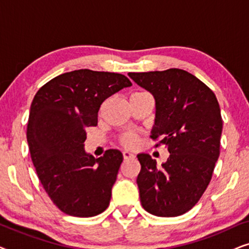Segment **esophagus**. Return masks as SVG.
Returning a JSON list of instances; mask_svg holds the SVG:
<instances>
[{"label":"esophagus","instance_id":"1","mask_svg":"<svg viewBox=\"0 0 249 249\" xmlns=\"http://www.w3.org/2000/svg\"><path fill=\"white\" fill-rule=\"evenodd\" d=\"M124 160H131V159H135V155L132 154V153L125 151L124 152Z\"/></svg>","mask_w":249,"mask_h":249}]
</instances>
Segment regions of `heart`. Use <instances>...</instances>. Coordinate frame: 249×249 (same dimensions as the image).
Returning <instances> with one entry per match:
<instances>
[{
    "label": "heart",
    "mask_w": 249,
    "mask_h": 249,
    "mask_svg": "<svg viewBox=\"0 0 249 249\" xmlns=\"http://www.w3.org/2000/svg\"><path fill=\"white\" fill-rule=\"evenodd\" d=\"M144 94L146 93H142V91H136V93H132L130 95V98L141 96V95H144ZM138 141H139V137L136 132H125V134L120 136V142L122 146H124V147H129V148L135 147V146L138 144Z\"/></svg>",
    "instance_id": "obj_1"
}]
</instances>
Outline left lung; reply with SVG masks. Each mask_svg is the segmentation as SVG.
<instances>
[{"label":"left lung","instance_id":"8db88e82","mask_svg":"<svg viewBox=\"0 0 249 249\" xmlns=\"http://www.w3.org/2000/svg\"><path fill=\"white\" fill-rule=\"evenodd\" d=\"M155 98L151 138L170 153L162 168L148 154H138L142 206L156 216H178L192 210L212 179L220 155L222 118L215 94L181 69L129 72Z\"/></svg>","mask_w":249,"mask_h":249}]
</instances>
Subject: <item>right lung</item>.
Listing matches in <instances>:
<instances>
[{"label": "right lung", "mask_w": 249, "mask_h": 249, "mask_svg": "<svg viewBox=\"0 0 249 249\" xmlns=\"http://www.w3.org/2000/svg\"><path fill=\"white\" fill-rule=\"evenodd\" d=\"M131 81L121 73L74 70L39 88L30 107L27 142L43 188L68 215L104 212L124 161L118 149L95 159L84 149L86 130L97 125L101 104Z\"/></svg>", "instance_id": "right-lung-1"}]
</instances>
